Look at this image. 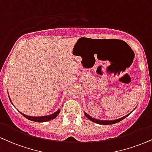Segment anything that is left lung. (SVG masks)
Instances as JSON below:
<instances>
[{
    "label": "left lung",
    "instance_id": "1",
    "mask_svg": "<svg viewBox=\"0 0 152 152\" xmlns=\"http://www.w3.org/2000/svg\"><path fill=\"white\" fill-rule=\"evenodd\" d=\"M135 108H136V107H135ZM135 108H134V110H134ZM133 110H132V111H133ZM131 113H132V112H131ZM130 113H129V114H130ZM129 114L127 115H125V116H124V117H122V118H119V119H117V120H98V119H96V118H92V117H91L90 115H88L86 113L84 112V115H85L86 117V118H87L88 119V120H91V121L96 122V123H97V124H99V125H113V124L117 123V122L121 121V120H123V119H125V118H127V117L128 116Z\"/></svg>",
    "mask_w": 152,
    "mask_h": 152
}]
</instances>
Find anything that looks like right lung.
Here are the masks:
<instances>
[{"mask_svg":"<svg viewBox=\"0 0 152 152\" xmlns=\"http://www.w3.org/2000/svg\"><path fill=\"white\" fill-rule=\"evenodd\" d=\"M9 99H10V102H11V100H10V96H9ZM12 103V102H11ZM20 112V111H19ZM60 113V109H58L56 111L55 113H52V114L49 115H45V116H38V117H33V116H29L27 115H25L24 113L20 112V113H21L28 120H31V121H34V122H47L49 121V120H52L53 119H54L56 118L58 115Z\"/></svg>","mask_w":152,"mask_h":152,"instance_id":"obj_1","label":"right lung"}]
</instances>
